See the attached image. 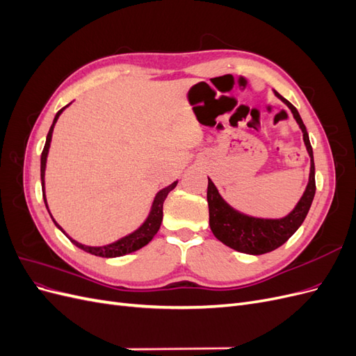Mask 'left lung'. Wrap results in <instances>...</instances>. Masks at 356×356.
I'll return each mask as SVG.
<instances>
[{
	"mask_svg": "<svg viewBox=\"0 0 356 356\" xmlns=\"http://www.w3.org/2000/svg\"><path fill=\"white\" fill-rule=\"evenodd\" d=\"M275 95L279 99H282L289 110L293 111L294 118L297 120L301 132H303V139L306 148L310 156V175H309V184L303 197L300 199L297 207L293 212L288 213L285 218L281 220H264V218H254L248 217L238 211L230 208L227 203L222 200L217 187L213 182L208 178V207H209V225L215 238L224 245H227L233 250L251 254V255H260L270 252L276 248L284 245L291 236H293L297 229L303 224L306 215L310 209V204L314 202L316 184H315V163H314V152H312V145L309 141V135L306 131V126L301 120V117L297 111L296 106L282 98L275 90Z\"/></svg>",
	"mask_w": 356,
	"mask_h": 356,
	"instance_id": "1",
	"label": "left lung"
}]
</instances>
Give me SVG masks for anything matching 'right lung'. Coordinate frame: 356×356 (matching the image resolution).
I'll return each mask as SVG.
<instances>
[{
    "label": "right lung",
    "instance_id": "obj_1",
    "mask_svg": "<svg viewBox=\"0 0 356 356\" xmlns=\"http://www.w3.org/2000/svg\"><path fill=\"white\" fill-rule=\"evenodd\" d=\"M68 106V105H67ZM65 110V106H63L62 110L58 111L55 120H53V124L50 126V131L47 134V139H46V145L44 148H42V153H41V187L42 190H44V170H46V160H47V153H49V148H50V141H51V134H53V127H55V123L58 120V117L60 115V113ZM178 182L175 181L174 184L168 186L166 188L160 190L157 193V196L154 199V203H153V208H152V212H149L148 218L145 220V222L139 227L136 232H134L132 234L126 236V238L117 241L111 245H106V246H86V245H81L79 242H75L74 239H71L70 236V241L75 245L79 246L80 250L86 251V252H90L93 255H98V257H105V258H113V257H122V255H126V254H131L136 250H139V248L145 246L149 241H152L156 233L159 232L160 229V224H161V220H163V202L166 199V196L169 195L170 190H174L177 187ZM42 199H44V203L47 207V202H46V195L44 191H42ZM49 209V208H47ZM51 217V215H50ZM53 222H55L58 227L59 224L53 220ZM60 229V227H59ZM62 230V229H60ZM63 232V230H62Z\"/></svg>",
    "mask_w": 356,
    "mask_h": 356
}]
</instances>
